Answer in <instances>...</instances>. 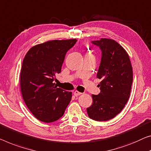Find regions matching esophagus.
I'll return each mask as SVG.
<instances>
[{"instance_id": "obj_1", "label": "esophagus", "mask_w": 151, "mask_h": 151, "mask_svg": "<svg viewBox=\"0 0 151 151\" xmlns=\"http://www.w3.org/2000/svg\"><path fill=\"white\" fill-rule=\"evenodd\" d=\"M82 93H81V92H79V91H74V95H75V96H80L81 94Z\"/></svg>"}]
</instances>
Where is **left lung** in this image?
<instances>
[{
  "instance_id": "1",
  "label": "left lung",
  "mask_w": 151,
  "mask_h": 151,
  "mask_svg": "<svg viewBox=\"0 0 151 151\" xmlns=\"http://www.w3.org/2000/svg\"><path fill=\"white\" fill-rule=\"evenodd\" d=\"M91 42L102 51L97 73V78L101 79V91L98 95H91L93 102L87 112L90 119L106 121L117 115L127 102L133 70L127 51L115 40L102 38Z\"/></svg>"
}]
</instances>
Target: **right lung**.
I'll return each instance as SVG.
<instances>
[{
  "mask_svg": "<svg viewBox=\"0 0 151 151\" xmlns=\"http://www.w3.org/2000/svg\"><path fill=\"white\" fill-rule=\"evenodd\" d=\"M76 39L52 40L29 49L22 62L20 89L24 101L39 121L51 123L61 118L72 98V92L53 83L61 73L65 55Z\"/></svg>",
  "mask_w": 151,
  "mask_h": 151,
  "instance_id": "right-lung-1",
  "label": "right lung"
}]
</instances>
